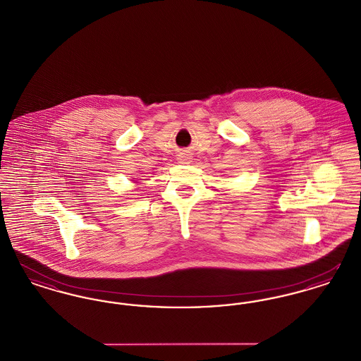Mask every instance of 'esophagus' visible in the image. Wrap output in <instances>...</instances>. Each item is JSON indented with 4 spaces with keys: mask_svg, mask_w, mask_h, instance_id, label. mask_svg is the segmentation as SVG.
Here are the masks:
<instances>
[{
    "mask_svg": "<svg viewBox=\"0 0 361 361\" xmlns=\"http://www.w3.org/2000/svg\"><path fill=\"white\" fill-rule=\"evenodd\" d=\"M178 161H180L181 164H189L190 157H189V154H185V153H181V154L178 155Z\"/></svg>",
    "mask_w": 361,
    "mask_h": 361,
    "instance_id": "esophagus-1",
    "label": "esophagus"
}]
</instances>
